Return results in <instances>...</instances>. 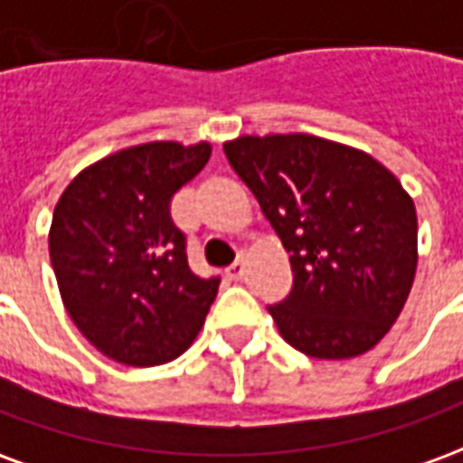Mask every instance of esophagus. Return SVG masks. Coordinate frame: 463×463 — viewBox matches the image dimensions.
<instances>
[{"label":"esophagus","instance_id":"obj_1","mask_svg":"<svg viewBox=\"0 0 463 463\" xmlns=\"http://www.w3.org/2000/svg\"><path fill=\"white\" fill-rule=\"evenodd\" d=\"M225 275H228L231 280H241L242 275H245V262L235 260L231 268H225Z\"/></svg>","mask_w":463,"mask_h":463}]
</instances>
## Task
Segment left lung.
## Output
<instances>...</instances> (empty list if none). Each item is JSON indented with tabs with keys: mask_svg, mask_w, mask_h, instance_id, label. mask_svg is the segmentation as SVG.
I'll use <instances>...</instances> for the list:
<instances>
[{
	"mask_svg": "<svg viewBox=\"0 0 463 463\" xmlns=\"http://www.w3.org/2000/svg\"><path fill=\"white\" fill-rule=\"evenodd\" d=\"M222 151L290 252V295L268 307L282 340L317 359L374 347L417 272V211L394 173L307 133L241 136Z\"/></svg>",
	"mask_w": 463,
	"mask_h": 463,
	"instance_id": "8db88e82",
	"label": "left lung"
}]
</instances>
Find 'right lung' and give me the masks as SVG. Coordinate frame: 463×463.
I'll list each match as a JSON object with an SVG mask.
<instances>
[{
	"instance_id": "right-lung-1",
	"label": "right lung",
	"mask_w": 463,
	"mask_h": 463,
	"mask_svg": "<svg viewBox=\"0 0 463 463\" xmlns=\"http://www.w3.org/2000/svg\"><path fill=\"white\" fill-rule=\"evenodd\" d=\"M211 158V143H141L106 156L56 203L49 255L69 317L101 354L165 364L198 337L221 278L188 268L171 201Z\"/></svg>"
}]
</instances>
